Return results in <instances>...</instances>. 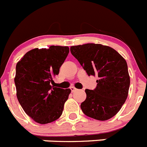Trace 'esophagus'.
Returning <instances> with one entry per match:
<instances>
[{"label": "esophagus", "mask_w": 147, "mask_h": 147, "mask_svg": "<svg viewBox=\"0 0 147 147\" xmlns=\"http://www.w3.org/2000/svg\"><path fill=\"white\" fill-rule=\"evenodd\" d=\"M71 92H72V93H74V92H75L77 90V89H76V88H75L74 87H71Z\"/></svg>", "instance_id": "obj_1"}]
</instances>
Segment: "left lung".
Listing matches in <instances>:
<instances>
[{"mask_svg": "<svg viewBox=\"0 0 147 147\" xmlns=\"http://www.w3.org/2000/svg\"><path fill=\"white\" fill-rule=\"evenodd\" d=\"M72 55L88 76H98L94 90H85L86 99L81 104L82 112L99 121L113 117L128 96L129 75L122 56L107 45L87 43L71 47Z\"/></svg>", "mask_w": 147, "mask_h": 147, "instance_id": "8db88e82", "label": "left lung"}]
</instances>
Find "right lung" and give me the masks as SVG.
Segmentation results:
<instances>
[{
	"instance_id": "right-lung-1",
	"label": "right lung",
	"mask_w": 147,
	"mask_h": 147,
	"mask_svg": "<svg viewBox=\"0 0 147 147\" xmlns=\"http://www.w3.org/2000/svg\"><path fill=\"white\" fill-rule=\"evenodd\" d=\"M68 53L67 46L34 49L17 63V98L26 113L37 123H51L62 115L71 89L64 90L51 84Z\"/></svg>"
}]
</instances>
